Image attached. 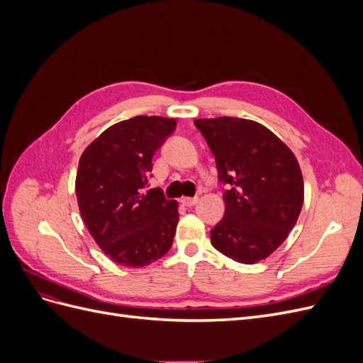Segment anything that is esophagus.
Segmentation results:
<instances>
[{
  "mask_svg": "<svg viewBox=\"0 0 363 363\" xmlns=\"http://www.w3.org/2000/svg\"><path fill=\"white\" fill-rule=\"evenodd\" d=\"M180 201L186 207H192V206H195L196 203H199V196H183Z\"/></svg>",
  "mask_w": 363,
  "mask_h": 363,
  "instance_id": "obj_1",
  "label": "esophagus"
}]
</instances>
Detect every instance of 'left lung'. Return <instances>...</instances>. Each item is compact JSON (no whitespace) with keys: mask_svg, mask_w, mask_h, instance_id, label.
Returning a JSON list of instances; mask_svg holds the SVG:
<instances>
[{"mask_svg":"<svg viewBox=\"0 0 363 363\" xmlns=\"http://www.w3.org/2000/svg\"><path fill=\"white\" fill-rule=\"evenodd\" d=\"M194 124L213 152L219 182L227 184L225 212L211 230L212 245L245 265L267 259L284 242L301 212L298 160L256 121L219 116Z\"/></svg>","mask_w":363,"mask_h":363,"instance_id":"left-lung-1","label":"left lung"}]
</instances>
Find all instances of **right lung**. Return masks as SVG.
Wrapping results in <instances>:
<instances>
[{
	"mask_svg": "<svg viewBox=\"0 0 363 363\" xmlns=\"http://www.w3.org/2000/svg\"><path fill=\"white\" fill-rule=\"evenodd\" d=\"M177 125L174 118L135 116L104 130L83 151L75 179L80 215L104 255L140 268L169 251L179 204L162 189L144 192L152 156Z\"/></svg>",
	"mask_w": 363,
	"mask_h": 363,
	"instance_id": "add662e5",
	"label": "right lung"
}]
</instances>
